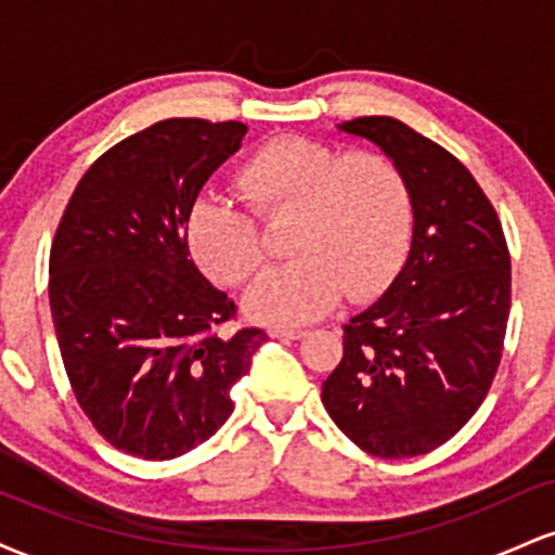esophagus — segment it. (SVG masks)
<instances>
[{
  "mask_svg": "<svg viewBox=\"0 0 555 555\" xmlns=\"http://www.w3.org/2000/svg\"><path fill=\"white\" fill-rule=\"evenodd\" d=\"M271 336H276V339H302L305 331L295 326H279L271 331Z\"/></svg>",
  "mask_w": 555,
  "mask_h": 555,
  "instance_id": "34e87169",
  "label": "esophagus"
}]
</instances>
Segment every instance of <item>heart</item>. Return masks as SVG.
<instances>
[{
  "mask_svg": "<svg viewBox=\"0 0 555 555\" xmlns=\"http://www.w3.org/2000/svg\"><path fill=\"white\" fill-rule=\"evenodd\" d=\"M240 193L260 219L284 221L289 263L247 289L245 310L263 323H305L344 292L384 289L404 258L412 193L397 162L373 151L344 154L310 138H276L247 158ZM188 242L216 282L242 284L266 260L258 219L240 203L203 195L188 219Z\"/></svg>",
  "mask_w": 555,
  "mask_h": 555,
  "instance_id": "heart-1",
  "label": "heart"
}]
</instances>
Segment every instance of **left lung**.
<instances>
[{
  "label": "left lung",
  "mask_w": 555,
  "mask_h": 555,
  "mask_svg": "<svg viewBox=\"0 0 555 555\" xmlns=\"http://www.w3.org/2000/svg\"><path fill=\"white\" fill-rule=\"evenodd\" d=\"M339 130L399 164L415 224L397 279L344 326L321 399L362 451L406 460L449 441L486 399L512 308V258L495 208L460 158L393 117Z\"/></svg>",
  "instance_id": "1"
}]
</instances>
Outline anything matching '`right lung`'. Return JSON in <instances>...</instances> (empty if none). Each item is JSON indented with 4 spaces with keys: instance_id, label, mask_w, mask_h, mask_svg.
<instances>
[{
    "instance_id": "1",
    "label": "right lung",
    "mask_w": 555,
    "mask_h": 555,
    "mask_svg": "<svg viewBox=\"0 0 555 555\" xmlns=\"http://www.w3.org/2000/svg\"><path fill=\"white\" fill-rule=\"evenodd\" d=\"M247 125L164 119L93 162L49 256V305L80 410L114 449L164 462L208 441L250 371L260 328L219 331L227 292L190 258L203 184Z\"/></svg>"
}]
</instances>
